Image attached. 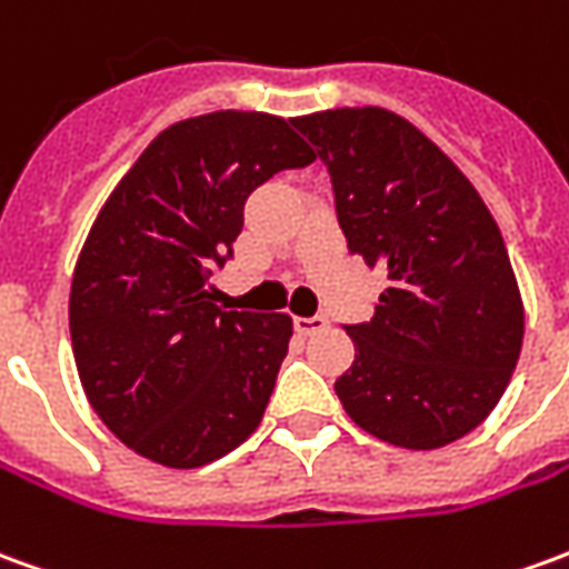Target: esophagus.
Segmentation results:
<instances>
[{
  "label": "esophagus",
  "instance_id": "34e87169",
  "mask_svg": "<svg viewBox=\"0 0 569 569\" xmlns=\"http://www.w3.org/2000/svg\"><path fill=\"white\" fill-rule=\"evenodd\" d=\"M296 329L301 336H317L326 329V317L313 313V317H296Z\"/></svg>",
  "mask_w": 569,
  "mask_h": 569
}]
</instances>
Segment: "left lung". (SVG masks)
<instances>
[{"label":"left lung","instance_id":"8db88e82","mask_svg":"<svg viewBox=\"0 0 569 569\" xmlns=\"http://www.w3.org/2000/svg\"><path fill=\"white\" fill-rule=\"evenodd\" d=\"M326 162L351 256L388 271L348 326L341 407L367 435L440 450L490 416L523 345V298L499 224L462 169L385 107L292 119Z\"/></svg>","mask_w":569,"mask_h":569}]
</instances>
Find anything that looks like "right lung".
Returning <instances> with one entry per match:
<instances>
[{
	"label": "right lung",
	"mask_w": 569,
	"mask_h": 569,
	"mask_svg": "<svg viewBox=\"0 0 569 569\" xmlns=\"http://www.w3.org/2000/svg\"><path fill=\"white\" fill-rule=\"evenodd\" d=\"M289 122L216 110L162 129L82 243L70 286L79 381L98 419L150 462H216L271 400L292 317L218 308L212 268L243 230L249 193L317 160Z\"/></svg>",
	"instance_id": "add662e5"
}]
</instances>
